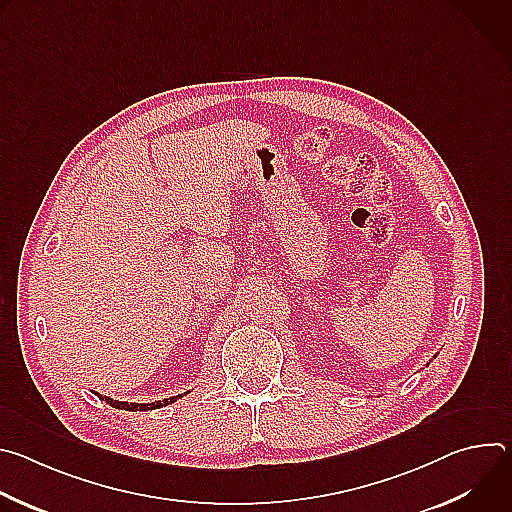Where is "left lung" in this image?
<instances>
[{
    "mask_svg": "<svg viewBox=\"0 0 512 512\" xmlns=\"http://www.w3.org/2000/svg\"><path fill=\"white\" fill-rule=\"evenodd\" d=\"M433 358H435V356H433Z\"/></svg>",
    "mask_w": 512,
    "mask_h": 512,
    "instance_id": "left-lung-1",
    "label": "left lung"
}]
</instances>
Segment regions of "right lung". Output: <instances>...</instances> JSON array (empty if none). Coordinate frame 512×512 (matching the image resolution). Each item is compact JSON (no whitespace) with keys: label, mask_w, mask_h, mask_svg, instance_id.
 Instances as JSON below:
<instances>
[{"label":"right lung","mask_w":512,"mask_h":512,"mask_svg":"<svg viewBox=\"0 0 512 512\" xmlns=\"http://www.w3.org/2000/svg\"><path fill=\"white\" fill-rule=\"evenodd\" d=\"M190 391H186L184 395H188ZM99 395V393H97ZM184 395H176V397H170V399H162V401H152V403H129V401H117V399H111L107 395H99L107 405L115 407V409H125V411H150V409H160L164 405H170L178 399H182Z\"/></svg>","instance_id":"add662e5"}]
</instances>
